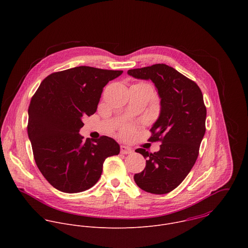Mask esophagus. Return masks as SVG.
I'll return each instance as SVG.
<instances>
[{"mask_svg":"<svg viewBox=\"0 0 248 248\" xmlns=\"http://www.w3.org/2000/svg\"><path fill=\"white\" fill-rule=\"evenodd\" d=\"M120 153H121V154H123V155H129V154H132V153H133V151H132V149H131V148H129V147H127V146H124V145H122V146L120 147Z\"/></svg>","mask_w":248,"mask_h":248,"instance_id":"esophagus-1","label":"esophagus"}]
</instances>
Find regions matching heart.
<instances>
[{"label": "heart", "mask_w": 248, "mask_h": 248, "mask_svg": "<svg viewBox=\"0 0 248 248\" xmlns=\"http://www.w3.org/2000/svg\"><path fill=\"white\" fill-rule=\"evenodd\" d=\"M134 132V127L130 124H126L121 128V135L123 137H129Z\"/></svg>", "instance_id": "obj_1"}]
</instances>
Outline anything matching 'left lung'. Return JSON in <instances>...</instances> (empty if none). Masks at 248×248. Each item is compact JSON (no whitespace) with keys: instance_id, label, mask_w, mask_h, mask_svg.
<instances>
[{"instance_id":"8db88e82","label":"left lung","mask_w":248,"mask_h":248,"mask_svg":"<svg viewBox=\"0 0 248 248\" xmlns=\"http://www.w3.org/2000/svg\"><path fill=\"white\" fill-rule=\"evenodd\" d=\"M139 79H151L161 98L160 115L148 141H160V150L136 152L146 159V167L134 179L145 192L167 194L187 177L199 155L205 134L206 107L197 83L165 64L129 70Z\"/></svg>"}]
</instances>
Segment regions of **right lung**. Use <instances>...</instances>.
Masks as SVG:
<instances>
[{"label":"right lung","mask_w":248,"mask_h":248,"mask_svg":"<svg viewBox=\"0 0 248 248\" xmlns=\"http://www.w3.org/2000/svg\"><path fill=\"white\" fill-rule=\"evenodd\" d=\"M123 71L81 66L46 76L31 100L28 134L36 165L45 178L64 193H80L101 177L107 157L120 147L102 136L92 140L79 135L83 116L97 108L103 88Z\"/></svg>","instance_id":"right-lung-1"}]
</instances>
